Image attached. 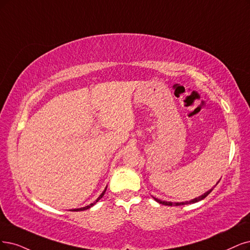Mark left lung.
I'll return each mask as SVG.
<instances>
[{
	"mask_svg": "<svg viewBox=\"0 0 250 250\" xmlns=\"http://www.w3.org/2000/svg\"><path fill=\"white\" fill-rule=\"evenodd\" d=\"M220 181V179L217 181V183ZM217 183L215 184V186H217ZM215 186H214V188H215ZM210 188L209 190H207L206 192H204L203 193V195H201V196H199L198 198H195V199H192V200H190V201H186V202H175V203H173V202H167V201H162V200H160V199H158V198H154V197H152L156 202L158 203H160V204H162V205H166V206H180V205H188V204H193V203H197V202H199V201H201V200H203V199H205L209 193L213 190V188Z\"/></svg>",
	"mask_w": 250,
	"mask_h": 250,
	"instance_id": "1",
	"label": "left lung"
}]
</instances>
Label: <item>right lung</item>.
Returning a JSON list of instances; mask_svg holds the SVG:
<instances>
[{"instance_id":"obj_1","label":"right lung","mask_w":250,"mask_h":250,"mask_svg":"<svg viewBox=\"0 0 250 250\" xmlns=\"http://www.w3.org/2000/svg\"><path fill=\"white\" fill-rule=\"evenodd\" d=\"M106 189H107V187L105 188V189L103 190V192H102L101 193V195H100V197L94 202V203H91V204H89V205H87V206H85V207H82V208H77V209H71V211H83V210H87V209H89L90 207H92V206H94L95 204H96V203L100 200V199H102V198H103V196H104V193H105V191H106Z\"/></svg>"}]
</instances>
